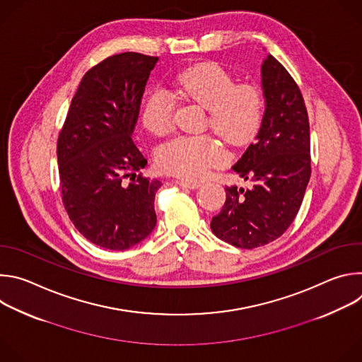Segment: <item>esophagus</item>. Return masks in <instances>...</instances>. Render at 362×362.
I'll return each instance as SVG.
<instances>
[{"instance_id": "esophagus-1", "label": "esophagus", "mask_w": 362, "mask_h": 362, "mask_svg": "<svg viewBox=\"0 0 362 362\" xmlns=\"http://www.w3.org/2000/svg\"><path fill=\"white\" fill-rule=\"evenodd\" d=\"M176 183L182 187H187V189H197L200 186L199 182H189V180H183V179H179L176 180Z\"/></svg>"}]
</instances>
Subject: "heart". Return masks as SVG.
<instances>
[{"label": "heart", "mask_w": 362, "mask_h": 362, "mask_svg": "<svg viewBox=\"0 0 362 362\" xmlns=\"http://www.w3.org/2000/svg\"><path fill=\"white\" fill-rule=\"evenodd\" d=\"M176 91L208 110V126L226 143L243 144L257 132L264 116V94L252 83L236 84L219 64L202 63L175 78ZM144 127L166 136L175 127V98L158 88L148 94L141 110ZM159 168L170 175L197 180L225 160L221 144L209 136H179L156 151Z\"/></svg>", "instance_id": "b5f03b06"}]
</instances>
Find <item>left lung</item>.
I'll return each mask as SVG.
<instances>
[{"mask_svg":"<svg viewBox=\"0 0 362 362\" xmlns=\"http://www.w3.org/2000/svg\"><path fill=\"white\" fill-rule=\"evenodd\" d=\"M261 83V127L232 166L252 187L226 186V202L211 222L219 239L245 249L264 246L289 228L311 177L309 122L296 83L271 54L262 62Z\"/></svg>","mask_w":362,"mask_h":362,"instance_id":"8db88e82","label":"left lung"}]
</instances>
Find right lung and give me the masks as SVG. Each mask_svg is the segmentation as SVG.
<instances>
[{"instance_id": "1", "label": "right lung", "mask_w": 362, "mask_h": 362, "mask_svg": "<svg viewBox=\"0 0 362 362\" xmlns=\"http://www.w3.org/2000/svg\"><path fill=\"white\" fill-rule=\"evenodd\" d=\"M158 60L122 53L88 70L59 136L66 211L76 229L101 247L126 250L144 240L158 222L154 194L162 182L135 177L147 160L132 140Z\"/></svg>"}]
</instances>
